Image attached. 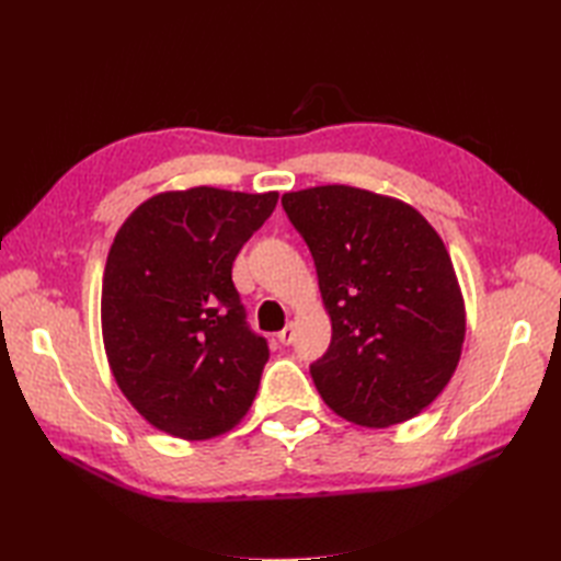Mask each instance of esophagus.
I'll use <instances>...</instances> for the list:
<instances>
[{
	"mask_svg": "<svg viewBox=\"0 0 561 561\" xmlns=\"http://www.w3.org/2000/svg\"><path fill=\"white\" fill-rule=\"evenodd\" d=\"M294 335H296V325L289 323L287 328H282V330L277 332V340H279L282 344H291V342H294Z\"/></svg>",
	"mask_w": 561,
	"mask_h": 561,
	"instance_id": "34e87169",
	"label": "esophagus"
}]
</instances>
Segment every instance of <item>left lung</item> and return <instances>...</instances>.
I'll return each instance as SVG.
<instances>
[{"instance_id":"1","label":"left lung","mask_w":561,"mask_h":561,"mask_svg":"<svg viewBox=\"0 0 561 561\" xmlns=\"http://www.w3.org/2000/svg\"><path fill=\"white\" fill-rule=\"evenodd\" d=\"M311 250L332 320L311 364L320 396L362 426H390L428 408L456 371L465 306L448 250L420 211L350 185L282 195Z\"/></svg>"}]
</instances>
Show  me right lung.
Here are the masks:
<instances>
[{"instance_id":"add662e5","label":"right lung","mask_w":561,"mask_h":561,"mask_svg":"<svg viewBox=\"0 0 561 561\" xmlns=\"http://www.w3.org/2000/svg\"><path fill=\"white\" fill-rule=\"evenodd\" d=\"M277 197L163 193L115 236L101 296L105 354L125 398L165 434L219 436L255 400L270 347L248 325L231 267Z\"/></svg>"}]
</instances>
